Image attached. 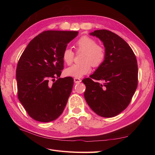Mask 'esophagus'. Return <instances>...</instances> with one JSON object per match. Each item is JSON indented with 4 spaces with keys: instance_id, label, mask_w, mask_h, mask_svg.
Segmentation results:
<instances>
[{
    "instance_id": "esophagus-1",
    "label": "esophagus",
    "mask_w": 155,
    "mask_h": 155,
    "mask_svg": "<svg viewBox=\"0 0 155 155\" xmlns=\"http://www.w3.org/2000/svg\"><path fill=\"white\" fill-rule=\"evenodd\" d=\"M74 81L76 83H79L81 81V79L80 78H75L74 79Z\"/></svg>"
}]
</instances>
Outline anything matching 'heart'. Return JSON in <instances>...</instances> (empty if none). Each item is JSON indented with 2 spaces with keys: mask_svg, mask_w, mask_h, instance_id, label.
I'll return each instance as SVG.
<instances>
[{
  "mask_svg": "<svg viewBox=\"0 0 155 155\" xmlns=\"http://www.w3.org/2000/svg\"><path fill=\"white\" fill-rule=\"evenodd\" d=\"M78 51H83L80 63L74 64L65 70L67 76L74 78H81L91 71L92 65L94 67H99L104 61L106 50L104 46L97 44L96 39L91 37L83 35L76 42ZM75 54L70 48H65L62 54L63 61L70 64L74 61Z\"/></svg>",
  "mask_w": 155,
  "mask_h": 155,
  "instance_id": "obj_1",
  "label": "heart"
}]
</instances>
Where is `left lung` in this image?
<instances>
[{
    "label": "left lung",
    "mask_w": 155,
    "mask_h": 155,
    "mask_svg": "<svg viewBox=\"0 0 155 155\" xmlns=\"http://www.w3.org/2000/svg\"><path fill=\"white\" fill-rule=\"evenodd\" d=\"M90 34L103 42L106 56L95 72L83 79L84 96L95 113L111 118L124 110L132 100L138 86L137 60L130 46L114 33L99 30Z\"/></svg>",
    "instance_id": "1"
}]
</instances>
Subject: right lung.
Segmentation results:
<instances>
[{"instance_id": "1", "label": "right lung", "mask_w": 155, "mask_h": 155, "mask_svg": "<svg viewBox=\"0 0 155 155\" xmlns=\"http://www.w3.org/2000/svg\"><path fill=\"white\" fill-rule=\"evenodd\" d=\"M78 34L76 31H45L30 42L18 60V98L27 113L36 121H54L64 109L74 79L59 78L63 69L62 54Z\"/></svg>"}]
</instances>
